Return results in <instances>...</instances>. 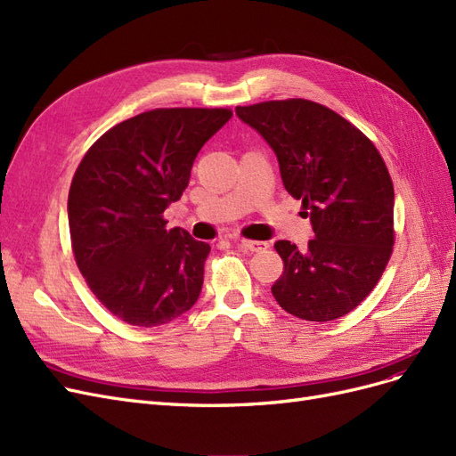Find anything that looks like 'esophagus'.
Wrapping results in <instances>:
<instances>
[{"label": "esophagus", "instance_id": "obj_1", "mask_svg": "<svg viewBox=\"0 0 456 456\" xmlns=\"http://www.w3.org/2000/svg\"><path fill=\"white\" fill-rule=\"evenodd\" d=\"M236 243H238L240 249L249 251V253H260V251H265L266 247H268L266 241H251V240H243V238L236 240Z\"/></svg>", "mask_w": 456, "mask_h": 456}]
</instances>
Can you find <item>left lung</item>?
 <instances>
[{
	"instance_id": "left-lung-1",
	"label": "left lung",
	"mask_w": 456,
	"mask_h": 456,
	"mask_svg": "<svg viewBox=\"0 0 456 456\" xmlns=\"http://www.w3.org/2000/svg\"><path fill=\"white\" fill-rule=\"evenodd\" d=\"M236 114L272 146L285 190L314 228L305 251L275 241L283 273L273 298L300 320L346 315L375 289L394 249V184L377 146L306 99L238 106Z\"/></svg>"
}]
</instances>
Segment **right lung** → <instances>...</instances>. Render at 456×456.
Segmentation results:
<instances>
[{
  "label": "right lung",
  "instance_id": "1",
  "mask_svg": "<svg viewBox=\"0 0 456 456\" xmlns=\"http://www.w3.org/2000/svg\"><path fill=\"white\" fill-rule=\"evenodd\" d=\"M230 108H156L118 123L79 161L68 194L76 265L121 322L165 325L196 305L209 243L167 230L163 211Z\"/></svg>",
  "mask_w": 456,
  "mask_h": 456
}]
</instances>
